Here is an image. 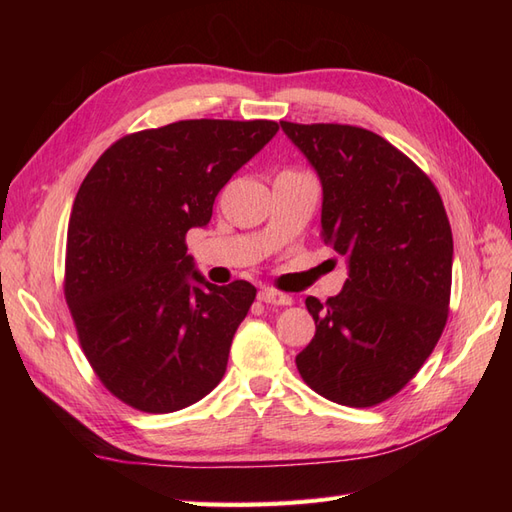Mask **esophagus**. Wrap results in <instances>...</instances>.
I'll return each instance as SVG.
<instances>
[{"label": "esophagus", "mask_w": 512, "mask_h": 512, "mask_svg": "<svg viewBox=\"0 0 512 512\" xmlns=\"http://www.w3.org/2000/svg\"><path fill=\"white\" fill-rule=\"evenodd\" d=\"M258 301L271 303V305H292L290 294L280 292V290H275V288H262L258 292Z\"/></svg>", "instance_id": "1"}]
</instances>
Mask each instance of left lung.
<instances>
[{"label": "left lung", "mask_w": 512, "mask_h": 512, "mask_svg": "<svg viewBox=\"0 0 512 512\" xmlns=\"http://www.w3.org/2000/svg\"><path fill=\"white\" fill-rule=\"evenodd\" d=\"M280 123L320 177L322 241L350 269L337 297L305 299L316 335L297 369L335 404L378 406L418 374L448 318L453 232L440 192L365 128Z\"/></svg>", "instance_id": "8db88e82"}]
</instances>
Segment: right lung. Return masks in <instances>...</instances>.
Here are the masks:
<instances>
[{"label": "right lung", "mask_w": 512, "mask_h": 512, "mask_svg": "<svg viewBox=\"0 0 512 512\" xmlns=\"http://www.w3.org/2000/svg\"><path fill=\"white\" fill-rule=\"evenodd\" d=\"M277 130L269 119L175 121L119 138L83 179L64 297L91 369L123 404L177 412L220 384L256 288L209 284L185 235L209 224L215 196Z\"/></svg>", "instance_id": "obj_1"}]
</instances>
